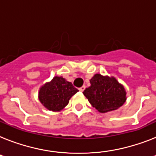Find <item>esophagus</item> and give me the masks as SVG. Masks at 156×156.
<instances>
[{
  "instance_id": "esophagus-1",
  "label": "esophagus",
  "mask_w": 156,
  "mask_h": 156,
  "mask_svg": "<svg viewBox=\"0 0 156 156\" xmlns=\"http://www.w3.org/2000/svg\"><path fill=\"white\" fill-rule=\"evenodd\" d=\"M84 89H85V86H82V87H80V88H79V90L81 92H83V91H84Z\"/></svg>"
}]
</instances>
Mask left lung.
<instances>
[{
	"label": "left lung",
	"instance_id": "left-lung-1",
	"mask_svg": "<svg viewBox=\"0 0 156 156\" xmlns=\"http://www.w3.org/2000/svg\"><path fill=\"white\" fill-rule=\"evenodd\" d=\"M90 83L91 86L86 88L83 94L100 112L116 110L125 103V89L115 77L96 74Z\"/></svg>",
	"mask_w": 156,
	"mask_h": 156
}]
</instances>
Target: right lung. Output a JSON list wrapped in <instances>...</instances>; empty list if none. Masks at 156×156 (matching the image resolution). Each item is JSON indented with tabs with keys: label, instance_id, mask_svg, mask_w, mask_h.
I'll return each mask as SVG.
<instances>
[{
	"label": "right lung",
	"instance_id": "obj_1",
	"mask_svg": "<svg viewBox=\"0 0 156 156\" xmlns=\"http://www.w3.org/2000/svg\"><path fill=\"white\" fill-rule=\"evenodd\" d=\"M78 92L73 83L62 76H55L39 90V100L46 108L59 112L64 108L71 97Z\"/></svg>",
	"mask_w": 156,
	"mask_h": 156
}]
</instances>
